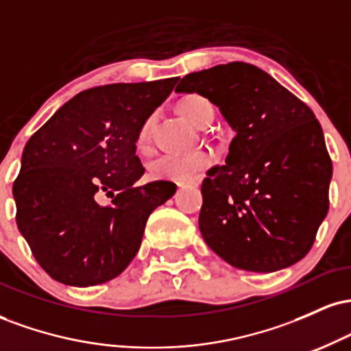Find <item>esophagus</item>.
Listing matches in <instances>:
<instances>
[{"label": "esophagus", "mask_w": 351, "mask_h": 351, "mask_svg": "<svg viewBox=\"0 0 351 351\" xmlns=\"http://www.w3.org/2000/svg\"><path fill=\"white\" fill-rule=\"evenodd\" d=\"M198 184H199V180H193V181H189V183H178V188L183 189L186 186H198Z\"/></svg>", "instance_id": "34e87169"}]
</instances>
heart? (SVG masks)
Returning <instances> with one entry per match:
<instances>
[{
    "label": "heart",
    "mask_w": 351,
    "mask_h": 351,
    "mask_svg": "<svg viewBox=\"0 0 351 351\" xmlns=\"http://www.w3.org/2000/svg\"><path fill=\"white\" fill-rule=\"evenodd\" d=\"M178 110L181 115L186 117L191 123L196 127L203 128L208 122H213L215 117V108L208 99L201 95L191 94L181 99ZM153 117H148L142 127H140L138 135H136V147L140 150H145L150 143L152 128H153ZM211 155L206 152L188 153V155H175V153H165V155L156 156L150 163V173L155 180H167L176 181V183H184L196 175V171L206 168L211 163Z\"/></svg>",
    "instance_id": "1"
}]
</instances>
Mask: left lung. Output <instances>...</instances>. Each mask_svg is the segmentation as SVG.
<instances>
[{
    "mask_svg": "<svg viewBox=\"0 0 351 351\" xmlns=\"http://www.w3.org/2000/svg\"><path fill=\"white\" fill-rule=\"evenodd\" d=\"M234 130L201 186L199 231L232 267L276 272L307 256L328 213L332 160L313 112L259 67L231 62L181 79Z\"/></svg>",
    "mask_w": 351,
    "mask_h": 351,
    "instance_id": "obj_1",
    "label": "left lung"
}]
</instances>
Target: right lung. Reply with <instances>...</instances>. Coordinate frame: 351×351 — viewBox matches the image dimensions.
<instances>
[{
	"mask_svg": "<svg viewBox=\"0 0 351 351\" xmlns=\"http://www.w3.org/2000/svg\"><path fill=\"white\" fill-rule=\"evenodd\" d=\"M178 77L88 88L27 140L13 184L16 223L36 261L74 287L120 276L138 252L148 216L175 195L171 181L136 186V135ZM107 192L112 203L95 199Z\"/></svg>",
	"mask_w": 351,
	"mask_h": 351,
	"instance_id": "right-lung-1",
	"label": "right lung"
}]
</instances>
